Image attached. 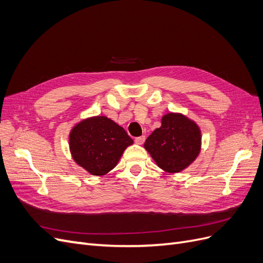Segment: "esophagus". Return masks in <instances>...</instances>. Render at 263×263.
<instances>
[{
    "mask_svg": "<svg viewBox=\"0 0 263 263\" xmlns=\"http://www.w3.org/2000/svg\"><path fill=\"white\" fill-rule=\"evenodd\" d=\"M145 139H146V137H145V136H140V137L135 138V142H136L137 145H142V144H144Z\"/></svg>",
    "mask_w": 263,
    "mask_h": 263,
    "instance_id": "esophagus-1",
    "label": "esophagus"
}]
</instances>
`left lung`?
Wrapping results in <instances>:
<instances>
[{"instance_id": "8db88e82", "label": "left lung", "mask_w": 263, "mask_h": 263, "mask_svg": "<svg viewBox=\"0 0 263 263\" xmlns=\"http://www.w3.org/2000/svg\"><path fill=\"white\" fill-rule=\"evenodd\" d=\"M144 147L159 168L179 173L192 164L201 153V128L184 114L166 113L161 118V126L151 133Z\"/></svg>"}]
</instances>
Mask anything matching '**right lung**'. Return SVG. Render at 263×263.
Masks as SVG:
<instances>
[{"instance_id": "1", "label": "right lung", "mask_w": 263, "mask_h": 263, "mask_svg": "<svg viewBox=\"0 0 263 263\" xmlns=\"http://www.w3.org/2000/svg\"><path fill=\"white\" fill-rule=\"evenodd\" d=\"M134 140L112 119L97 115L74 124L69 134V149L73 161L87 173L103 177L117 165Z\"/></svg>"}]
</instances>
